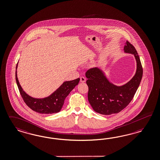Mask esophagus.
<instances>
[{"label": "esophagus", "instance_id": "esophagus-1", "mask_svg": "<svg viewBox=\"0 0 160 160\" xmlns=\"http://www.w3.org/2000/svg\"><path fill=\"white\" fill-rule=\"evenodd\" d=\"M80 81H81V82H82V83L86 82V78H85L84 77H81L80 78Z\"/></svg>", "mask_w": 160, "mask_h": 160}]
</instances>
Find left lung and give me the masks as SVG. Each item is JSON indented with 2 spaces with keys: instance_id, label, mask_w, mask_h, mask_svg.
<instances>
[{
  "instance_id": "8db88e82",
  "label": "left lung",
  "mask_w": 160,
  "mask_h": 160,
  "mask_svg": "<svg viewBox=\"0 0 160 160\" xmlns=\"http://www.w3.org/2000/svg\"><path fill=\"white\" fill-rule=\"evenodd\" d=\"M123 50L125 53L133 54L136 62L135 74L127 83L115 85L98 67L88 70L85 74L89 87V102L94 111L100 114H117L122 110L131 102L141 82L143 68L136 50L127 41Z\"/></svg>"
}]
</instances>
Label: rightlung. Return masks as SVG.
I'll return each mask as SVG.
<instances>
[{
    "label": "right lung",
    "instance_id": "add662e5",
    "mask_svg": "<svg viewBox=\"0 0 160 160\" xmlns=\"http://www.w3.org/2000/svg\"><path fill=\"white\" fill-rule=\"evenodd\" d=\"M17 67L18 63L16 66V79L21 95L24 102L30 108L41 114H49L58 112L62 107L65 98L80 81L79 78H77L72 81H65L49 96L45 98H35L26 93L21 86L17 78Z\"/></svg>",
    "mask_w": 160,
    "mask_h": 160
}]
</instances>
